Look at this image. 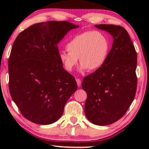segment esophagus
I'll list each match as a JSON object with an SVG mask.
<instances>
[{"label":"esophagus","instance_id":"1","mask_svg":"<svg viewBox=\"0 0 149 149\" xmlns=\"http://www.w3.org/2000/svg\"><path fill=\"white\" fill-rule=\"evenodd\" d=\"M76 81H77V85H78V87H81V81L80 79H77Z\"/></svg>","mask_w":149,"mask_h":149}]
</instances>
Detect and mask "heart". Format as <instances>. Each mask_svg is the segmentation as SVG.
<instances>
[{"label": "heart", "mask_w": 149, "mask_h": 149, "mask_svg": "<svg viewBox=\"0 0 149 149\" xmlns=\"http://www.w3.org/2000/svg\"><path fill=\"white\" fill-rule=\"evenodd\" d=\"M68 52L59 53V60L65 70H73L81 63L80 71L87 69L96 71L107 62L111 50L110 40L107 34L100 31H87L76 34L66 44Z\"/></svg>", "instance_id": "obj_1"}]
</instances>
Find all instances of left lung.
I'll return each mask as SVG.
<instances>
[{"mask_svg": "<svg viewBox=\"0 0 149 149\" xmlns=\"http://www.w3.org/2000/svg\"><path fill=\"white\" fill-rule=\"evenodd\" d=\"M113 36V42L105 64L83 79L87 97L85 116L97 125L115 123L125 115L135 97L137 54L125 28L111 24L95 25Z\"/></svg>", "mask_w": 149, "mask_h": 149, "instance_id": "1", "label": "left lung"}]
</instances>
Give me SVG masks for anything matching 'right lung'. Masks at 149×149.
I'll use <instances>...</instances> for the list:
<instances>
[{
    "label": "right lung",
    "instance_id": "add662e5",
    "mask_svg": "<svg viewBox=\"0 0 149 149\" xmlns=\"http://www.w3.org/2000/svg\"><path fill=\"white\" fill-rule=\"evenodd\" d=\"M79 27L65 21L35 24L13 42L9 59L10 94L22 115L34 123L58 121L77 89L74 77L59 60L58 44Z\"/></svg>",
    "mask_w": 149,
    "mask_h": 149
}]
</instances>
